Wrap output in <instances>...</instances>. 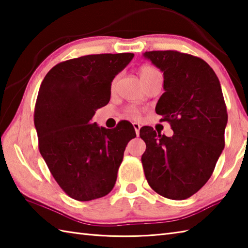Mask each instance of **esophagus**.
I'll use <instances>...</instances> for the list:
<instances>
[{
	"instance_id": "esophagus-1",
	"label": "esophagus",
	"mask_w": 248,
	"mask_h": 248,
	"mask_svg": "<svg viewBox=\"0 0 248 248\" xmlns=\"http://www.w3.org/2000/svg\"><path fill=\"white\" fill-rule=\"evenodd\" d=\"M133 126H134V128H135V131H136V134H137V136L139 135V130H140V128H141V126H140V124L139 123H133Z\"/></svg>"
}]
</instances>
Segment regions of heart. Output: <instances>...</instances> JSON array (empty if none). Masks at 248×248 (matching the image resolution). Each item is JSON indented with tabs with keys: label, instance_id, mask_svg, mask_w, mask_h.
Wrapping results in <instances>:
<instances>
[{
	"label": "heart",
	"instance_id": "heart-1",
	"mask_svg": "<svg viewBox=\"0 0 248 248\" xmlns=\"http://www.w3.org/2000/svg\"><path fill=\"white\" fill-rule=\"evenodd\" d=\"M159 75V72L157 69H156L154 66H151V65H143V66H141L139 68V76L141 78V81L143 83L148 81L151 78L155 77V76ZM114 83H115V80L112 83V88L114 87ZM127 113L130 115V117L133 118H138L139 117V111L137 108L135 107H130L127 109Z\"/></svg>",
	"mask_w": 248,
	"mask_h": 248
}]
</instances>
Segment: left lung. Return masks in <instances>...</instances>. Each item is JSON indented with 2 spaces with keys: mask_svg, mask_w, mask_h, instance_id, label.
Masks as SVG:
<instances>
[{
  "mask_svg": "<svg viewBox=\"0 0 248 248\" xmlns=\"http://www.w3.org/2000/svg\"><path fill=\"white\" fill-rule=\"evenodd\" d=\"M144 57L164 73L165 93L155 111L173 130L167 137L150 126L140 129L145 179L165 198L187 199L211 178L225 148L228 114L219 80L205 61L191 54L165 50Z\"/></svg>",
  "mask_w": 248,
  "mask_h": 248,
  "instance_id": "8db88e82",
  "label": "left lung"
}]
</instances>
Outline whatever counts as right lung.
I'll use <instances>...</instances> for the list:
<instances>
[{
	"label": "right lung",
	"instance_id": "right-lung-1",
	"mask_svg": "<svg viewBox=\"0 0 248 248\" xmlns=\"http://www.w3.org/2000/svg\"><path fill=\"white\" fill-rule=\"evenodd\" d=\"M134 53L90 54L61 62L40 84L34 111L38 149L70 198L90 201L112 190L128 141L129 122L113 129L92 123L110 100L111 82Z\"/></svg>",
	"mask_w": 248,
	"mask_h": 248
}]
</instances>
